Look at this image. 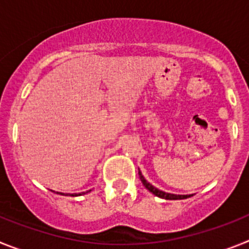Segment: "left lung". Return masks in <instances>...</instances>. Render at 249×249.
Here are the masks:
<instances>
[{"mask_svg": "<svg viewBox=\"0 0 249 249\" xmlns=\"http://www.w3.org/2000/svg\"><path fill=\"white\" fill-rule=\"evenodd\" d=\"M140 175V178L141 181H142V183H143V186L146 187L147 190L149 191V192H152L155 196H157V197H160V198H164V199H184V198H188V197H191V196H179V195H171V193H166L163 192V191H160L157 190L156 187L152 186L151 183H148V182L144 179V177L142 176V173H138Z\"/></svg>", "mask_w": 249, "mask_h": 249, "instance_id": "8db88e82", "label": "left lung"}]
</instances>
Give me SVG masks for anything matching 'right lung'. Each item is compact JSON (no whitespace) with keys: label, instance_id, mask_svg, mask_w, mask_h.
I'll use <instances>...</instances> for the list:
<instances>
[{"label":"right lung","instance_id":"add662e5","mask_svg":"<svg viewBox=\"0 0 249 249\" xmlns=\"http://www.w3.org/2000/svg\"><path fill=\"white\" fill-rule=\"evenodd\" d=\"M61 195H62V193H61ZM82 195H85V192H83V193H82ZM72 196H74V195H72ZM76 196H77V195H76ZM78 196H81V195H78Z\"/></svg>","mask_w":249,"mask_h":249}]
</instances>
